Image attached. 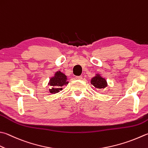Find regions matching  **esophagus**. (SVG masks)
I'll return each mask as SVG.
<instances>
[{
    "mask_svg": "<svg viewBox=\"0 0 148 148\" xmlns=\"http://www.w3.org/2000/svg\"><path fill=\"white\" fill-rule=\"evenodd\" d=\"M82 79V76H77V77H76V79L81 80Z\"/></svg>",
    "mask_w": 148,
    "mask_h": 148,
    "instance_id": "34e87169",
    "label": "esophagus"
}]
</instances>
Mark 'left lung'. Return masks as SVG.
<instances>
[{
  "label": "left lung",
  "instance_id": "left-lung-1",
  "mask_svg": "<svg viewBox=\"0 0 148 148\" xmlns=\"http://www.w3.org/2000/svg\"><path fill=\"white\" fill-rule=\"evenodd\" d=\"M91 84L97 89H104L108 86L106 80L99 74H96V76L92 78Z\"/></svg>",
  "mask_w": 148,
  "mask_h": 148
}]
</instances>
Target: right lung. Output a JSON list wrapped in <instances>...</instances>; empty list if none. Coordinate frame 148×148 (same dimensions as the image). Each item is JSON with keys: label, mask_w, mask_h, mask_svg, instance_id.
Instances as JSON below:
<instances>
[{"label": "right lung", "mask_w": 148, "mask_h": 148, "mask_svg": "<svg viewBox=\"0 0 148 148\" xmlns=\"http://www.w3.org/2000/svg\"><path fill=\"white\" fill-rule=\"evenodd\" d=\"M68 81H67L66 75L58 71L55 73L54 77L50 79L48 85L51 86L49 89V92L52 94H55L58 93L60 91L62 90V86L68 84Z\"/></svg>", "instance_id": "obj_1"}]
</instances>
